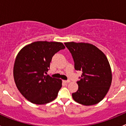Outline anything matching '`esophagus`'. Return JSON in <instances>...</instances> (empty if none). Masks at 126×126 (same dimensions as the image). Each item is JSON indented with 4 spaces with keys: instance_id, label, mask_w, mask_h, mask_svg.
Returning <instances> with one entry per match:
<instances>
[{
    "instance_id": "34e87169",
    "label": "esophagus",
    "mask_w": 126,
    "mask_h": 126,
    "mask_svg": "<svg viewBox=\"0 0 126 126\" xmlns=\"http://www.w3.org/2000/svg\"><path fill=\"white\" fill-rule=\"evenodd\" d=\"M63 82L64 83H69L70 82V80H63Z\"/></svg>"
}]
</instances>
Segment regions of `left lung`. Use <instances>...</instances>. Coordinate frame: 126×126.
Segmentation results:
<instances>
[{
	"mask_svg": "<svg viewBox=\"0 0 126 126\" xmlns=\"http://www.w3.org/2000/svg\"><path fill=\"white\" fill-rule=\"evenodd\" d=\"M64 44L72 55L75 69L83 72L77 81L79 88L72 94V98L84 105L97 104L107 94L112 79L106 56L88 43L69 42Z\"/></svg>",
	"mask_w": 126,
	"mask_h": 126,
	"instance_id": "left-lung-1",
	"label": "left lung"
}]
</instances>
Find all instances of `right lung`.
Here are the masks:
<instances>
[{
    "label": "right lung",
    "instance_id": "1",
    "mask_svg": "<svg viewBox=\"0 0 126 126\" xmlns=\"http://www.w3.org/2000/svg\"><path fill=\"white\" fill-rule=\"evenodd\" d=\"M65 48L62 43L36 41L24 47L13 68L15 82L25 99L35 104L54 101L62 87V80L46 75L53 56Z\"/></svg>",
    "mask_w": 126,
    "mask_h": 126
}]
</instances>
